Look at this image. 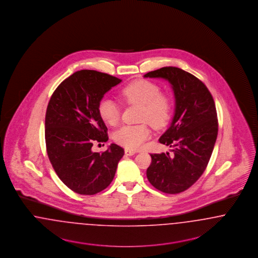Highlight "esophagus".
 <instances>
[{
	"instance_id": "esophagus-1",
	"label": "esophagus",
	"mask_w": 258,
	"mask_h": 258,
	"mask_svg": "<svg viewBox=\"0 0 258 258\" xmlns=\"http://www.w3.org/2000/svg\"><path fill=\"white\" fill-rule=\"evenodd\" d=\"M135 153H136V151H134V150H131V149H128V148L125 149V154L127 156H132V155H134Z\"/></svg>"
}]
</instances>
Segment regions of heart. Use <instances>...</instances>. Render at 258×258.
I'll list each match as a JSON object with an SVG mask.
<instances>
[{
	"mask_svg": "<svg viewBox=\"0 0 258 258\" xmlns=\"http://www.w3.org/2000/svg\"><path fill=\"white\" fill-rule=\"evenodd\" d=\"M121 100L127 104L142 106V122H148L154 128H162L170 118L172 104L168 95L161 93L160 87L147 80H136L119 91ZM101 118L109 125H115L120 117L118 105L108 98H104L98 105ZM150 137V129L146 123L124 125L114 133V141L129 149H138Z\"/></svg>",
	"mask_w": 258,
	"mask_h": 258,
	"instance_id": "1",
	"label": "heart"
}]
</instances>
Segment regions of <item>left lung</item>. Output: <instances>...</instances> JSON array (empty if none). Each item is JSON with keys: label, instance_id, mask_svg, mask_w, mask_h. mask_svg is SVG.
Instances as JSON below:
<instances>
[{"label": "left lung", "instance_id": "1", "mask_svg": "<svg viewBox=\"0 0 258 258\" xmlns=\"http://www.w3.org/2000/svg\"><path fill=\"white\" fill-rule=\"evenodd\" d=\"M144 77L167 80L175 97L171 124L159 139L173 148L172 155L150 154L152 161L146 176L157 190L179 194L202 176L212 155L218 136L215 102L202 81L183 69L166 67Z\"/></svg>", "mask_w": 258, "mask_h": 258}]
</instances>
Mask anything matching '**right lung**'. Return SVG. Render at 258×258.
<instances>
[{
    "label": "right lung",
    "instance_id": "right-lung-1",
    "mask_svg": "<svg viewBox=\"0 0 258 258\" xmlns=\"http://www.w3.org/2000/svg\"><path fill=\"white\" fill-rule=\"evenodd\" d=\"M120 79L95 70H80L60 83L45 116V142L57 176L70 190L91 196L112 182L124 150L115 144L93 152L95 143L108 141L107 126L98 112L104 94Z\"/></svg>",
    "mask_w": 258,
    "mask_h": 258
}]
</instances>
